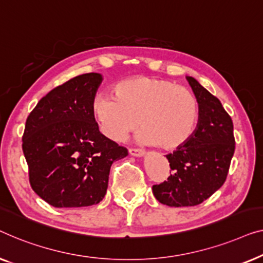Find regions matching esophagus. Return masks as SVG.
<instances>
[{
    "mask_svg": "<svg viewBox=\"0 0 263 263\" xmlns=\"http://www.w3.org/2000/svg\"><path fill=\"white\" fill-rule=\"evenodd\" d=\"M128 154H130L131 156H135V157H143L144 155H145V151L140 150V149H130L128 150Z\"/></svg>",
    "mask_w": 263,
    "mask_h": 263,
    "instance_id": "34e87169",
    "label": "esophagus"
}]
</instances>
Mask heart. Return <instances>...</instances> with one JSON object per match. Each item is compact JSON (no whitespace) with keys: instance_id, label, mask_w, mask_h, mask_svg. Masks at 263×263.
Listing matches in <instances>:
<instances>
[{"instance_id":"1","label":"heart","mask_w":263,"mask_h":263,"mask_svg":"<svg viewBox=\"0 0 263 263\" xmlns=\"http://www.w3.org/2000/svg\"><path fill=\"white\" fill-rule=\"evenodd\" d=\"M113 93L96 95L91 109L103 135L114 142H124L139 124V143L170 151L183 146L195 131L198 100L172 81L135 76L117 83Z\"/></svg>"}]
</instances>
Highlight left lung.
<instances>
[{"label":"left lung","instance_id":"1","mask_svg":"<svg viewBox=\"0 0 263 263\" xmlns=\"http://www.w3.org/2000/svg\"><path fill=\"white\" fill-rule=\"evenodd\" d=\"M186 80L199 103L197 127L183 146L167 155L173 170L168 180L153 186L155 198L170 207L199 205L219 190L235 151L234 124L223 105L194 77Z\"/></svg>","mask_w":263,"mask_h":263}]
</instances>
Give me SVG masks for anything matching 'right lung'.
<instances>
[{"instance_id":"right-lung-1","label":"right lung","mask_w":263,"mask_h":263,"mask_svg":"<svg viewBox=\"0 0 263 263\" xmlns=\"http://www.w3.org/2000/svg\"><path fill=\"white\" fill-rule=\"evenodd\" d=\"M101 73L76 76L36 103L26 120L22 150L32 190L58 209L99 204L110 165L127 150L102 135L91 109Z\"/></svg>"}]
</instances>
